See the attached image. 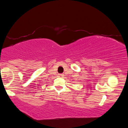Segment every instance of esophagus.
I'll return each instance as SVG.
<instances>
[{
  "mask_svg": "<svg viewBox=\"0 0 128 128\" xmlns=\"http://www.w3.org/2000/svg\"><path fill=\"white\" fill-rule=\"evenodd\" d=\"M64 74H59V77H64Z\"/></svg>",
  "mask_w": 128,
  "mask_h": 128,
  "instance_id": "34e87169",
  "label": "esophagus"
}]
</instances>
